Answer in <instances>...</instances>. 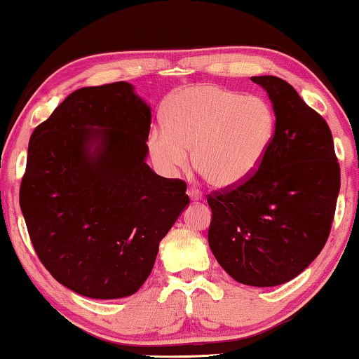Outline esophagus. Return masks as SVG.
Instances as JSON below:
<instances>
[{
    "label": "esophagus",
    "instance_id": "esophagus-1",
    "mask_svg": "<svg viewBox=\"0 0 359 359\" xmlns=\"http://www.w3.org/2000/svg\"><path fill=\"white\" fill-rule=\"evenodd\" d=\"M187 194H189V198L191 201H201L203 200V195H201V191L196 189V187H190L189 189V191H187Z\"/></svg>",
    "mask_w": 359,
    "mask_h": 359
}]
</instances>
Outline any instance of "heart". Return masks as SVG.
Here are the masks:
<instances>
[{"mask_svg":"<svg viewBox=\"0 0 359 359\" xmlns=\"http://www.w3.org/2000/svg\"><path fill=\"white\" fill-rule=\"evenodd\" d=\"M164 126L153 128L148 149L164 174L190 163L216 189H231L253 175L269 151L276 116L259 96H243L219 85H198L172 95Z\"/></svg>","mask_w":359,"mask_h":359,"instance_id":"heart-1","label":"heart"}]
</instances>
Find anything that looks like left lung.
I'll return each mask as SVG.
<instances>
[{
    "label": "left lung",
    "instance_id": "left-lung-1",
    "mask_svg": "<svg viewBox=\"0 0 359 359\" xmlns=\"http://www.w3.org/2000/svg\"><path fill=\"white\" fill-rule=\"evenodd\" d=\"M269 96L276 133L251 177L210 195L208 242L240 283L276 287L295 279L327 242L340 190L330 128L285 80L251 77Z\"/></svg>",
    "mask_w": 359,
    "mask_h": 359
}]
</instances>
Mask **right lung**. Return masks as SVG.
<instances>
[{"mask_svg":"<svg viewBox=\"0 0 359 359\" xmlns=\"http://www.w3.org/2000/svg\"><path fill=\"white\" fill-rule=\"evenodd\" d=\"M151 108L116 82L72 92L29 142L20 210L40 261L79 295L138 292L190 205L185 182L147 164Z\"/></svg>","mask_w":359,"mask_h":359,"instance_id":"right-lung-1","label":"right lung"}]
</instances>
